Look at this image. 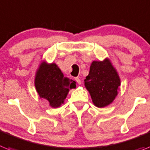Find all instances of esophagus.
I'll return each instance as SVG.
<instances>
[{"mask_svg": "<svg viewBox=\"0 0 150 150\" xmlns=\"http://www.w3.org/2000/svg\"><path fill=\"white\" fill-rule=\"evenodd\" d=\"M75 80H76V82L78 84H81V80H80V76H77V77L75 78Z\"/></svg>", "mask_w": 150, "mask_h": 150, "instance_id": "obj_1", "label": "esophagus"}]
</instances>
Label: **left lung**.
Instances as JSON below:
<instances>
[{"instance_id":"1","label":"left lung","mask_w":150,"mask_h":150,"mask_svg":"<svg viewBox=\"0 0 150 150\" xmlns=\"http://www.w3.org/2000/svg\"><path fill=\"white\" fill-rule=\"evenodd\" d=\"M84 83L93 104L100 108L110 104L120 86L118 74L108 59L93 62Z\"/></svg>"}]
</instances>
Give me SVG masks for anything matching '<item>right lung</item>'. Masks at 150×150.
Here are the masks:
<instances>
[{"instance_id":"add662e5","label":"right lung","mask_w":150,"mask_h":150,"mask_svg":"<svg viewBox=\"0 0 150 150\" xmlns=\"http://www.w3.org/2000/svg\"><path fill=\"white\" fill-rule=\"evenodd\" d=\"M35 87L40 97L47 100L51 107L56 108L64 103L69 90L76 87V82L64 76L55 64L44 62L36 74Z\"/></svg>"}]
</instances>
